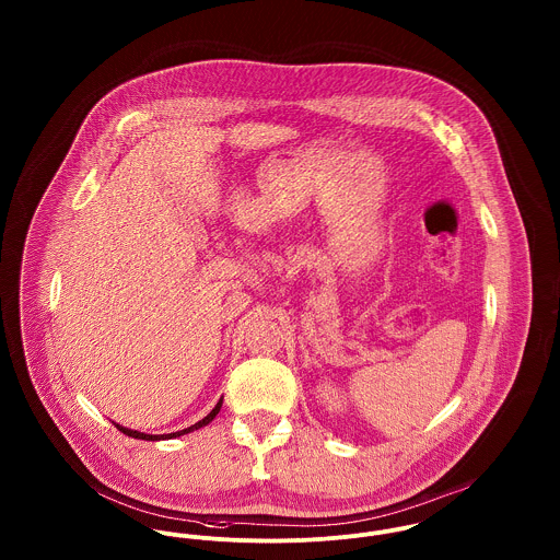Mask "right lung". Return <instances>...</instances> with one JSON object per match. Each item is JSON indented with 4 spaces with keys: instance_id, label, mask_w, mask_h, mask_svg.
<instances>
[{
    "instance_id": "1",
    "label": "right lung",
    "mask_w": 560,
    "mask_h": 560,
    "mask_svg": "<svg viewBox=\"0 0 560 560\" xmlns=\"http://www.w3.org/2000/svg\"><path fill=\"white\" fill-rule=\"evenodd\" d=\"M221 406H223V401H219V404H217V408L210 411V413H208L203 420H199L197 424L188 427V429H185V431H178V433H170V435H147V433H138V431H131V429H125V427H118V424H116V429H118L120 433L129 435V438H136V440H149V442H152V440H161V438H180V435H185V433H188V431H195V429H199V427H203V424L212 422V420H214V416L221 411Z\"/></svg>"
}]
</instances>
